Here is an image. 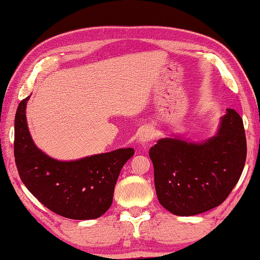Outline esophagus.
<instances>
[{
	"instance_id": "obj_1",
	"label": "esophagus",
	"mask_w": 260,
	"mask_h": 260,
	"mask_svg": "<svg viewBox=\"0 0 260 260\" xmlns=\"http://www.w3.org/2000/svg\"><path fill=\"white\" fill-rule=\"evenodd\" d=\"M153 139H155V131H153L151 127H147V128H144L142 131V133L140 134L139 136V141L141 144H147L148 142H150V141H152Z\"/></svg>"
}]
</instances>
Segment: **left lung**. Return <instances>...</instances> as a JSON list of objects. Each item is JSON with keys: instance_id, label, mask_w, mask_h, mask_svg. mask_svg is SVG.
I'll return each instance as SVG.
<instances>
[{"instance_id": "left-lung-1", "label": "left lung", "mask_w": 260, "mask_h": 260, "mask_svg": "<svg viewBox=\"0 0 260 260\" xmlns=\"http://www.w3.org/2000/svg\"><path fill=\"white\" fill-rule=\"evenodd\" d=\"M159 203L171 213L195 215L225 201L243 172V120L227 109L217 134L202 143L165 138L149 150Z\"/></svg>"}]
</instances>
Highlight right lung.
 <instances>
[{
	"instance_id": "right-lung-1",
	"label": "right lung",
	"mask_w": 260,
	"mask_h": 260,
	"mask_svg": "<svg viewBox=\"0 0 260 260\" xmlns=\"http://www.w3.org/2000/svg\"><path fill=\"white\" fill-rule=\"evenodd\" d=\"M21 101L15 117V161L26 188L40 203L61 217L96 219L112 204L114 186L134 149L125 148L82 159L59 161L35 146Z\"/></svg>"
}]
</instances>
